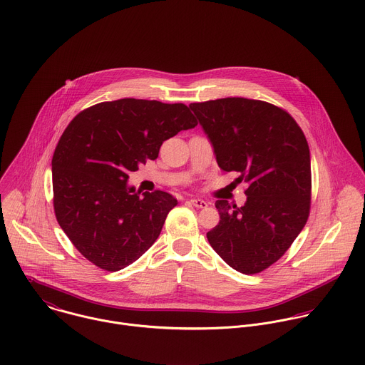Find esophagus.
<instances>
[{
	"label": "esophagus",
	"instance_id": "obj_1",
	"mask_svg": "<svg viewBox=\"0 0 365 365\" xmlns=\"http://www.w3.org/2000/svg\"><path fill=\"white\" fill-rule=\"evenodd\" d=\"M189 203L193 205L195 207H199V209H203V207H206V206L209 205L206 200L199 199V197H192V199H189Z\"/></svg>",
	"mask_w": 365,
	"mask_h": 365
}]
</instances>
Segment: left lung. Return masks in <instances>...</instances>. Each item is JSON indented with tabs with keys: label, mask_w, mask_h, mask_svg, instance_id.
Masks as SVG:
<instances>
[{
	"label": "left lung",
	"mask_w": 365,
	"mask_h": 365,
	"mask_svg": "<svg viewBox=\"0 0 365 365\" xmlns=\"http://www.w3.org/2000/svg\"><path fill=\"white\" fill-rule=\"evenodd\" d=\"M226 172L249 183L242 207L216 200L219 225L207 232L215 252L235 270L255 274L277 262L310 212L312 162L306 136L283 109L256 99L190 103Z\"/></svg>",
	"instance_id": "1"
}]
</instances>
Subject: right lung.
<instances>
[{
	"label": "right lung",
	"instance_id": "right-lung-1",
	"mask_svg": "<svg viewBox=\"0 0 365 365\" xmlns=\"http://www.w3.org/2000/svg\"><path fill=\"white\" fill-rule=\"evenodd\" d=\"M196 125L183 103L133 98L93 105L71 120L52 156L53 209L85 259L118 272L156 242L178 200L162 190L140 196L129 173Z\"/></svg>",
	"mask_w": 365,
	"mask_h": 365
}]
</instances>
